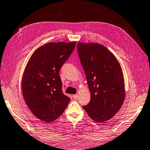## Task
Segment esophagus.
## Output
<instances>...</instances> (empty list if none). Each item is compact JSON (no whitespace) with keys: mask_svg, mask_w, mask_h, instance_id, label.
<instances>
[{"mask_svg":"<svg viewBox=\"0 0 150 150\" xmlns=\"http://www.w3.org/2000/svg\"><path fill=\"white\" fill-rule=\"evenodd\" d=\"M73 99H77L78 98V95H77V94H75V95H73Z\"/></svg>","mask_w":150,"mask_h":150,"instance_id":"obj_1","label":"esophagus"}]
</instances>
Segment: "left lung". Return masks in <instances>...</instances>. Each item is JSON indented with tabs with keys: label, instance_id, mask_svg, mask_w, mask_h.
<instances>
[{
	"label": "left lung",
	"instance_id": "left-lung-1",
	"mask_svg": "<svg viewBox=\"0 0 150 150\" xmlns=\"http://www.w3.org/2000/svg\"><path fill=\"white\" fill-rule=\"evenodd\" d=\"M77 50L91 96L89 103L83 107L96 122H105L118 112L124 101L121 66L115 56L101 44L79 42Z\"/></svg>",
	"mask_w": 150,
	"mask_h": 150
}]
</instances>
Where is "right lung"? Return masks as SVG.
<instances>
[{"mask_svg": "<svg viewBox=\"0 0 150 150\" xmlns=\"http://www.w3.org/2000/svg\"><path fill=\"white\" fill-rule=\"evenodd\" d=\"M76 42H50L40 47L29 59L22 79L26 104L38 119L52 122L62 115L70 98L64 94L60 69Z\"/></svg>", "mask_w": 150, "mask_h": 150, "instance_id": "1", "label": "right lung"}]
</instances>
